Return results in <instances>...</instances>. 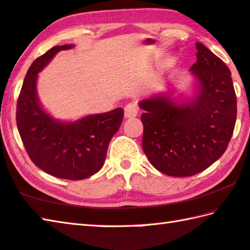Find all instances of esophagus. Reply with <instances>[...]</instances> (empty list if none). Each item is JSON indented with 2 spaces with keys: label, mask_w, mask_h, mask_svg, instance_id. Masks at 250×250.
I'll list each match as a JSON object with an SVG mask.
<instances>
[{
  "label": "esophagus",
  "mask_w": 250,
  "mask_h": 250,
  "mask_svg": "<svg viewBox=\"0 0 250 250\" xmlns=\"http://www.w3.org/2000/svg\"><path fill=\"white\" fill-rule=\"evenodd\" d=\"M139 112L138 105L134 104H129L125 107V118H134L137 117Z\"/></svg>",
  "instance_id": "34e87169"
}]
</instances>
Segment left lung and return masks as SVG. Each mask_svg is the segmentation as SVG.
I'll use <instances>...</instances> for the list:
<instances>
[{"instance_id": "8db88e82", "label": "left lung", "mask_w": 250, "mask_h": 250, "mask_svg": "<svg viewBox=\"0 0 250 250\" xmlns=\"http://www.w3.org/2000/svg\"><path fill=\"white\" fill-rule=\"evenodd\" d=\"M194 99L176 104L158 95L140 101L145 110L142 149L156 170L170 176L197 174L226 151L234 132L237 100L230 70L221 58L196 43Z\"/></svg>"}]
</instances>
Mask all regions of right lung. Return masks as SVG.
<instances>
[{
	"label": "right lung",
	"instance_id": "obj_1",
	"mask_svg": "<svg viewBox=\"0 0 250 250\" xmlns=\"http://www.w3.org/2000/svg\"><path fill=\"white\" fill-rule=\"evenodd\" d=\"M73 47L55 46L33 62L18 99L16 125L36 167L59 179L77 181L94 175L103 167L109 142L124 119V109L62 122L42 108L36 91L37 74L58 52Z\"/></svg>",
	"mask_w": 250,
	"mask_h": 250
}]
</instances>
